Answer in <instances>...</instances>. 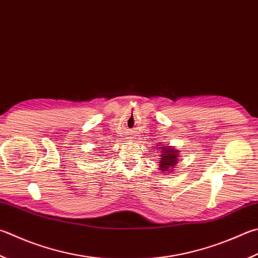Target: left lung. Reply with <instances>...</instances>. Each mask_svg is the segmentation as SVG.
Returning a JSON list of instances; mask_svg holds the SVG:
<instances>
[{
  "mask_svg": "<svg viewBox=\"0 0 258 258\" xmlns=\"http://www.w3.org/2000/svg\"><path fill=\"white\" fill-rule=\"evenodd\" d=\"M159 150H161V160H160V168L162 171H171L172 168L178 161V154L177 150L169 149L168 147H159Z\"/></svg>",
  "mask_w": 258,
  "mask_h": 258,
  "instance_id": "left-lung-1",
  "label": "left lung"
}]
</instances>
